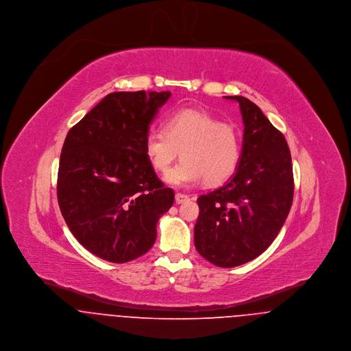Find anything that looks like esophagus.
Masks as SVG:
<instances>
[{
    "instance_id": "esophagus-1",
    "label": "esophagus",
    "mask_w": 351,
    "mask_h": 351,
    "mask_svg": "<svg viewBox=\"0 0 351 351\" xmlns=\"http://www.w3.org/2000/svg\"><path fill=\"white\" fill-rule=\"evenodd\" d=\"M188 199H189V197H188L186 195H184V193H177V195H176V202H177V204H182L184 201H186Z\"/></svg>"
}]
</instances>
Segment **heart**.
Returning a JSON list of instances; mask_svg holds the SVG:
<instances>
[{"label":"heart","mask_w":351,"mask_h":351,"mask_svg":"<svg viewBox=\"0 0 351 351\" xmlns=\"http://www.w3.org/2000/svg\"><path fill=\"white\" fill-rule=\"evenodd\" d=\"M181 151L182 160L165 181L173 186H192L204 180L217 186L237 170L241 142L237 128L217 121L210 113L185 108L173 112L163 123V131H150L145 138V155L159 173L169 170Z\"/></svg>","instance_id":"obj_1"}]
</instances>
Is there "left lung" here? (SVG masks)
Returning a JSON list of instances; mask_svg holds the SVG:
<instances>
[{"label": "left lung", "mask_w": 351, "mask_h": 351, "mask_svg": "<svg viewBox=\"0 0 351 351\" xmlns=\"http://www.w3.org/2000/svg\"><path fill=\"white\" fill-rule=\"evenodd\" d=\"M239 102L245 124L242 154L232 178L199 199L195 246L220 267L243 265L278 235L293 201V169L284 135L249 99Z\"/></svg>", "instance_id": "obj_1"}]
</instances>
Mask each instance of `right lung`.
<instances>
[{"label": "right lung", "instance_id": "add662e5", "mask_svg": "<svg viewBox=\"0 0 351 351\" xmlns=\"http://www.w3.org/2000/svg\"><path fill=\"white\" fill-rule=\"evenodd\" d=\"M170 92L105 96L67 134L56 195L75 239L105 261L124 263L150 250L156 223L173 202L145 155V138Z\"/></svg>", "mask_w": 351, "mask_h": 351}]
</instances>
